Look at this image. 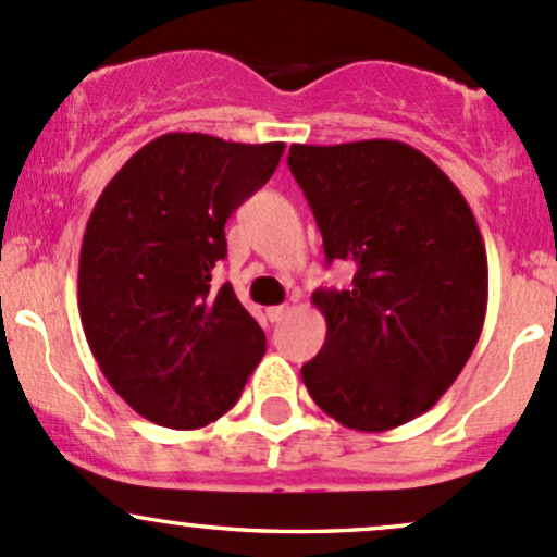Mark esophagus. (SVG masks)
I'll list each match as a JSON object with an SVG mask.
<instances>
[{
    "label": "esophagus",
    "instance_id": "obj_1",
    "mask_svg": "<svg viewBox=\"0 0 557 557\" xmlns=\"http://www.w3.org/2000/svg\"><path fill=\"white\" fill-rule=\"evenodd\" d=\"M285 314H288V307H283V304H280V307H269L267 309V320H269V323H280V320H283Z\"/></svg>",
    "mask_w": 557,
    "mask_h": 557
}]
</instances>
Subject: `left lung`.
<instances>
[{
	"label": "left lung",
	"mask_w": 557,
	"mask_h": 557,
	"mask_svg": "<svg viewBox=\"0 0 557 557\" xmlns=\"http://www.w3.org/2000/svg\"><path fill=\"white\" fill-rule=\"evenodd\" d=\"M288 168L352 285L318 288L325 344L301 368L320 408L349 430L386 432L430 411L475 349L488 261L461 191L403 140L294 144Z\"/></svg>",
	"instance_id": "1"
}]
</instances>
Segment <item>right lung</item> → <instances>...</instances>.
<instances>
[{
  "instance_id": "1",
  "label": "right lung",
  "mask_w": 557,
  "mask_h": 557,
  "mask_svg": "<svg viewBox=\"0 0 557 557\" xmlns=\"http://www.w3.org/2000/svg\"><path fill=\"white\" fill-rule=\"evenodd\" d=\"M285 144L165 133L98 197L79 250V318L116 395L171 430L210 424L239 400L267 336L213 285L226 219L259 191Z\"/></svg>"
}]
</instances>
